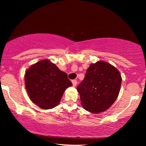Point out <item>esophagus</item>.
Instances as JSON below:
<instances>
[{
	"label": "esophagus",
	"mask_w": 146,
	"mask_h": 146,
	"mask_svg": "<svg viewBox=\"0 0 146 146\" xmlns=\"http://www.w3.org/2000/svg\"><path fill=\"white\" fill-rule=\"evenodd\" d=\"M72 84H73V86H75L77 85V81L75 80H72Z\"/></svg>",
	"instance_id": "34e87169"
}]
</instances>
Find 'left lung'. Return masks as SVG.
<instances>
[{
  "label": "left lung",
  "instance_id": "1",
  "mask_svg": "<svg viewBox=\"0 0 146 146\" xmlns=\"http://www.w3.org/2000/svg\"><path fill=\"white\" fill-rule=\"evenodd\" d=\"M121 80L119 70L110 64L92 63L77 87L83 108L95 114L108 109L118 97Z\"/></svg>",
  "mask_w": 146,
  "mask_h": 146
}]
</instances>
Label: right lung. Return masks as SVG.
Masks as SVG:
<instances>
[{
  "label": "right lung",
  "mask_w": 146,
  "mask_h": 146,
  "mask_svg": "<svg viewBox=\"0 0 146 146\" xmlns=\"http://www.w3.org/2000/svg\"><path fill=\"white\" fill-rule=\"evenodd\" d=\"M25 84L31 101L44 110L57 106L64 90L72 86L67 74L48 59L33 64L26 70Z\"/></svg>",
  "instance_id": "1"
}]
</instances>
